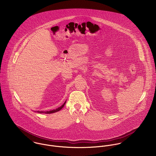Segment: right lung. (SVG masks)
I'll use <instances>...</instances> for the list:
<instances>
[{
	"mask_svg": "<svg viewBox=\"0 0 156 156\" xmlns=\"http://www.w3.org/2000/svg\"><path fill=\"white\" fill-rule=\"evenodd\" d=\"M66 102H65L61 107L56 109H54V110H52V111H37L38 113H45V114H50V113H55V112H56L59 111L65 105Z\"/></svg>",
	"mask_w": 156,
	"mask_h": 156,
	"instance_id": "right-lung-1",
	"label": "right lung"
}]
</instances>
